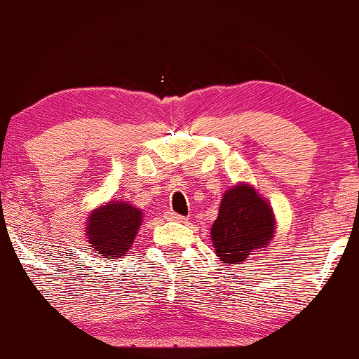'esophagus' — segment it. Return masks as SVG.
Listing matches in <instances>:
<instances>
[{"label": "esophagus", "instance_id": "1", "mask_svg": "<svg viewBox=\"0 0 359 359\" xmlns=\"http://www.w3.org/2000/svg\"><path fill=\"white\" fill-rule=\"evenodd\" d=\"M165 219H167V221H175V222H185V219H187V217L180 216V214H177V212H174V211H168V212L165 214Z\"/></svg>", "mask_w": 359, "mask_h": 359}]
</instances>
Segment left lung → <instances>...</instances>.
<instances>
[{
  "label": "left lung",
  "mask_w": 359,
  "mask_h": 359,
  "mask_svg": "<svg viewBox=\"0 0 359 359\" xmlns=\"http://www.w3.org/2000/svg\"><path fill=\"white\" fill-rule=\"evenodd\" d=\"M275 219L270 205L246 184L229 189L222 197L211 236L221 262H245L251 251L273 238Z\"/></svg>",
  "instance_id": "obj_1"
}]
</instances>
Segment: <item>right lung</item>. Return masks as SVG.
Segmentation results:
<instances>
[{"label": "right lung", "instance_id": "1", "mask_svg": "<svg viewBox=\"0 0 359 359\" xmlns=\"http://www.w3.org/2000/svg\"><path fill=\"white\" fill-rule=\"evenodd\" d=\"M142 224V211L126 203H109L96 209L88 221L89 246L102 258L126 255Z\"/></svg>", "mask_w": 359, "mask_h": 359}]
</instances>
